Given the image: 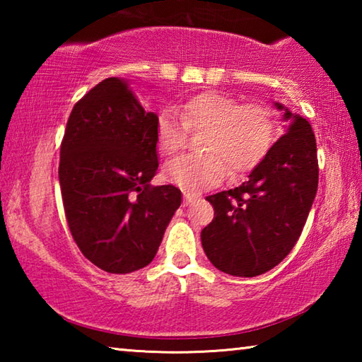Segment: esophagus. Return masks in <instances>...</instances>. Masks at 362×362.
Here are the masks:
<instances>
[{"label": "esophagus", "mask_w": 362, "mask_h": 362, "mask_svg": "<svg viewBox=\"0 0 362 362\" xmlns=\"http://www.w3.org/2000/svg\"><path fill=\"white\" fill-rule=\"evenodd\" d=\"M198 198V196H194L193 193H189V192H183V203H185L187 206L189 204V203H193V201Z\"/></svg>", "instance_id": "obj_1"}]
</instances>
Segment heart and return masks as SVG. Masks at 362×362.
<instances>
[{"label":"heart","mask_w":362,"mask_h":362,"mask_svg":"<svg viewBox=\"0 0 362 362\" xmlns=\"http://www.w3.org/2000/svg\"><path fill=\"white\" fill-rule=\"evenodd\" d=\"M182 121L169 112L156 119V142L164 155H175L189 131H201L199 150L166 164L164 179L188 189L216 185L228 173L240 177L254 169L276 139V118L262 102L241 103L217 90H204L180 105Z\"/></svg>","instance_id":"1"}]
</instances>
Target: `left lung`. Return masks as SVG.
Instances as JSON below:
<instances>
[{
	"mask_svg": "<svg viewBox=\"0 0 362 362\" xmlns=\"http://www.w3.org/2000/svg\"><path fill=\"white\" fill-rule=\"evenodd\" d=\"M284 119L292 121L287 132L249 179L206 198L214 218L201 231V243L212 265L231 276H259L283 262L313 206L320 177L315 132L287 108Z\"/></svg>",
	"mask_w": 362,
	"mask_h": 362,
	"instance_id": "obj_1",
	"label": "left lung"
}]
</instances>
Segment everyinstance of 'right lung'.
I'll return each mask as SVG.
<instances>
[{"mask_svg":"<svg viewBox=\"0 0 362 362\" xmlns=\"http://www.w3.org/2000/svg\"><path fill=\"white\" fill-rule=\"evenodd\" d=\"M156 119L119 78H107L73 107L60 144L59 182L69 228L83 255L126 274L155 259L182 203L174 185L153 187Z\"/></svg>","mask_w":362,"mask_h":362,"instance_id":"right-lung-1","label":"right lung"}]
</instances>
